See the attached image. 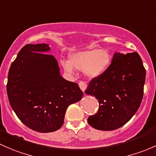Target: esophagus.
Instances as JSON below:
<instances>
[{
	"label": "esophagus",
	"instance_id": "obj_1",
	"mask_svg": "<svg viewBox=\"0 0 156 156\" xmlns=\"http://www.w3.org/2000/svg\"><path fill=\"white\" fill-rule=\"evenodd\" d=\"M79 86H80V89H81L83 92H85L86 90L87 89L88 84L84 81H80V83H79Z\"/></svg>",
	"mask_w": 156,
	"mask_h": 156
}]
</instances>
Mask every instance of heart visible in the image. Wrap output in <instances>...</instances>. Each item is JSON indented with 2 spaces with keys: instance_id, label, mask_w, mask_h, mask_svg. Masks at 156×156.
Masks as SVG:
<instances>
[{
  "instance_id": "obj_1",
  "label": "heart",
  "mask_w": 156,
  "mask_h": 156,
  "mask_svg": "<svg viewBox=\"0 0 156 156\" xmlns=\"http://www.w3.org/2000/svg\"><path fill=\"white\" fill-rule=\"evenodd\" d=\"M70 58L71 63L68 61L62 62L65 71L73 73V66L79 70H83L85 74L90 78L97 77L104 73L111 61L110 55L107 51L98 49L72 54Z\"/></svg>"
}]
</instances>
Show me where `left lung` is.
I'll list each match as a JSON object with an SVG mask.
<instances>
[{
    "label": "left lung",
    "mask_w": 156,
    "mask_h": 156,
    "mask_svg": "<svg viewBox=\"0 0 156 156\" xmlns=\"http://www.w3.org/2000/svg\"><path fill=\"white\" fill-rule=\"evenodd\" d=\"M146 70L137 52L115 53L101 75L91 79L86 93L99 103L88 118L92 128L111 131L126 125L137 111L144 97Z\"/></svg>",
    "instance_id": "obj_1"
}]
</instances>
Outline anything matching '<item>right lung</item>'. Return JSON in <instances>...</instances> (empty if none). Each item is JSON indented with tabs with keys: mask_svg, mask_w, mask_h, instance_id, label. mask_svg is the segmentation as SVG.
<instances>
[{
	"mask_svg": "<svg viewBox=\"0 0 156 156\" xmlns=\"http://www.w3.org/2000/svg\"><path fill=\"white\" fill-rule=\"evenodd\" d=\"M49 45L27 44L19 51L8 73L6 92L9 104L22 123L38 132L57 131L64 123L67 108L79 101L78 84L59 73Z\"/></svg>",
	"mask_w": 156,
	"mask_h": 156,
	"instance_id": "1",
	"label": "right lung"
}]
</instances>
